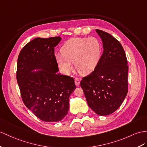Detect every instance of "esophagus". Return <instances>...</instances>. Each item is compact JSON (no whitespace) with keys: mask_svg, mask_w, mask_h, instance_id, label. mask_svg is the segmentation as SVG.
Listing matches in <instances>:
<instances>
[{"mask_svg":"<svg viewBox=\"0 0 147 147\" xmlns=\"http://www.w3.org/2000/svg\"><path fill=\"white\" fill-rule=\"evenodd\" d=\"M74 82H75V84H76L77 86L80 84V80H79L78 78H75Z\"/></svg>","mask_w":147,"mask_h":147,"instance_id":"obj_1","label":"esophagus"}]
</instances>
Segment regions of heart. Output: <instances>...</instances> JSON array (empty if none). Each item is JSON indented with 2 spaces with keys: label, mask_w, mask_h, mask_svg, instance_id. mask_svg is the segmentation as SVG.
Instances as JSON below:
<instances>
[{
  "label": "heart",
  "mask_w": 147,
  "mask_h": 147,
  "mask_svg": "<svg viewBox=\"0 0 147 147\" xmlns=\"http://www.w3.org/2000/svg\"><path fill=\"white\" fill-rule=\"evenodd\" d=\"M102 47L94 37L72 38L61 48V55L55 56L56 62L64 73L73 70V63L83 75L91 73L95 69L101 57Z\"/></svg>",
  "instance_id": "heart-1"
}]
</instances>
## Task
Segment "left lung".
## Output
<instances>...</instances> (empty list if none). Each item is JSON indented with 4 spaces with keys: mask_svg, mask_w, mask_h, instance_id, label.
I'll return each mask as SVG.
<instances>
[{
    "mask_svg": "<svg viewBox=\"0 0 147 147\" xmlns=\"http://www.w3.org/2000/svg\"><path fill=\"white\" fill-rule=\"evenodd\" d=\"M96 31L103 43V53L93 72L80 82L89 107L99 115L114 112L128 92L127 59L119 41L109 33Z\"/></svg>",
    "mask_w": 147,
    "mask_h": 147,
    "instance_id": "8db88e82",
    "label": "left lung"
}]
</instances>
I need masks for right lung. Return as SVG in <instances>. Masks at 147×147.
I'll use <instances>...</instances> for the list:
<instances>
[{
    "label": "right lung",
    "mask_w": 147,
    "mask_h": 147,
    "mask_svg": "<svg viewBox=\"0 0 147 147\" xmlns=\"http://www.w3.org/2000/svg\"><path fill=\"white\" fill-rule=\"evenodd\" d=\"M61 40L36 38L22 49L17 60L22 100L38 118L48 122H59L67 115L69 96L76 88L73 78L57 73L54 52Z\"/></svg>",
    "instance_id": "obj_1"
}]
</instances>
